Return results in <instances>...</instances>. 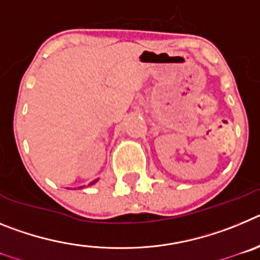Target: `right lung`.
<instances>
[{"instance_id": "add662e5", "label": "right lung", "mask_w": 260, "mask_h": 260, "mask_svg": "<svg viewBox=\"0 0 260 260\" xmlns=\"http://www.w3.org/2000/svg\"><path fill=\"white\" fill-rule=\"evenodd\" d=\"M96 181H98V180H96ZM96 181H93V182H91V183H89V185H93V183H95Z\"/></svg>"}]
</instances>
